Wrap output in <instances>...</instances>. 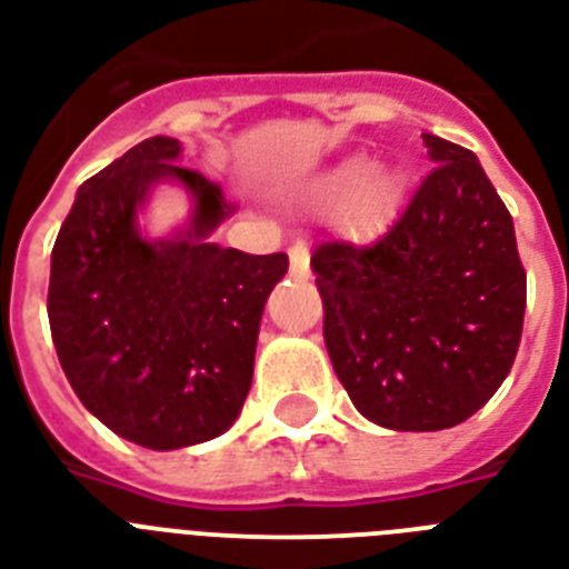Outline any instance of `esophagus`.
<instances>
[{
	"mask_svg": "<svg viewBox=\"0 0 569 569\" xmlns=\"http://www.w3.org/2000/svg\"><path fill=\"white\" fill-rule=\"evenodd\" d=\"M289 259H292V277H310V250L303 241H295L289 248Z\"/></svg>",
	"mask_w": 569,
	"mask_h": 569,
	"instance_id": "esophagus-1",
	"label": "esophagus"
}]
</instances>
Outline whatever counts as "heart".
Segmentation results:
<instances>
[{"label": "heart", "mask_w": 569, "mask_h": 569, "mask_svg": "<svg viewBox=\"0 0 569 569\" xmlns=\"http://www.w3.org/2000/svg\"><path fill=\"white\" fill-rule=\"evenodd\" d=\"M372 180V168L366 162H351L346 164L342 171H339V186L342 189H363L366 182ZM392 197H396V180H389V177H380V180L372 182V189H369V206H366V218L375 221L378 214H383L392 203Z\"/></svg>", "instance_id": "obj_1"}]
</instances>
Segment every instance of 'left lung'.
Here are the masks:
<instances>
[{"label": "left lung", "mask_w": 569, "mask_h": 569, "mask_svg": "<svg viewBox=\"0 0 569 569\" xmlns=\"http://www.w3.org/2000/svg\"><path fill=\"white\" fill-rule=\"evenodd\" d=\"M437 164L372 244L333 239L310 266L325 346L355 407L380 428L442 431L508 378L526 316L511 212L472 150L422 136Z\"/></svg>", "instance_id": "1"}]
</instances>
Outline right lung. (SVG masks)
Returning a JSON list of instances; mask_svg holds the SVG:
<instances>
[{"instance_id":"add662e5","label":"right lung","mask_w":569,"mask_h":569,"mask_svg":"<svg viewBox=\"0 0 569 569\" xmlns=\"http://www.w3.org/2000/svg\"><path fill=\"white\" fill-rule=\"evenodd\" d=\"M177 138H147L76 191L49 271V330L70 387L106 428L171 451L223 433L253 378L259 319L289 271L209 241L232 214L221 186L177 164ZM182 181L196 214L171 240L137 232L156 181Z\"/></svg>"}]
</instances>
